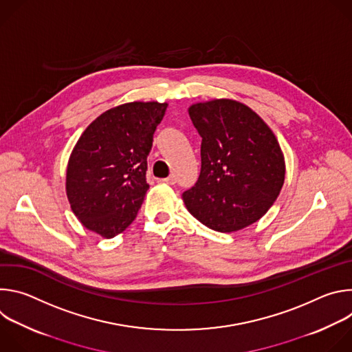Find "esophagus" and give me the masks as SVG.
Masks as SVG:
<instances>
[{
	"label": "esophagus",
	"mask_w": 352,
	"mask_h": 352,
	"mask_svg": "<svg viewBox=\"0 0 352 352\" xmlns=\"http://www.w3.org/2000/svg\"><path fill=\"white\" fill-rule=\"evenodd\" d=\"M162 182H164V184H167V185H174L175 182H177V179H175V175H170V177H167V178H163V179H160Z\"/></svg>",
	"instance_id": "esophagus-1"
}]
</instances>
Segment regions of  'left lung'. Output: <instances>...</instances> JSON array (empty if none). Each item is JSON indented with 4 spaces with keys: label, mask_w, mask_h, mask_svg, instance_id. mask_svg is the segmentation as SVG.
Listing matches in <instances>:
<instances>
[{
    "label": "left lung",
    "mask_w": 352,
    "mask_h": 352,
    "mask_svg": "<svg viewBox=\"0 0 352 352\" xmlns=\"http://www.w3.org/2000/svg\"><path fill=\"white\" fill-rule=\"evenodd\" d=\"M202 136L200 175L182 193L188 212L219 232L262 219L280 195L285 160L270 126L234 98H212L188 109Z\"/></svg>",
    "instance_id": "8db88e82"
}]
</instances>
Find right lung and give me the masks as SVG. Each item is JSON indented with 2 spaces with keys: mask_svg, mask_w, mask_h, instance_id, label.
<instances>
[{
  "mask_svg": "<svg viewBox=\"0 0 352 352\" xmlns=\"http://www.w3.org/2000/svg\"><path fill=\"white\" fill-rule=\"evenodd\" d=\"M167 106L124 103L100 114L83 131L65 177L68 202L83 227L109 239L135 220L148 189L146 159Z\"/></svg>",
  "mask_w": 352,
  "mask_h": 352,
  "instance_id": "add662e5",
  "label": "right lung"
}]
</instances>
